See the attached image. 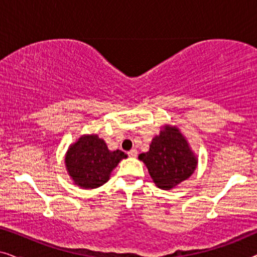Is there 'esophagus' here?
Wrapping results in <instances>:
<instances>
[{"instance_id":"34e87169","label":"esophagus","mask_w":257,"mask_h":257,"mask_svg":"<svg viewBox=\"0 0 257 257\" xmlns=\"http://www.w3.org/2000/svg\"><path fill=\"white\" fill-rule=\"evenodd\" d=\"M127 154H128V157H131V158H136L137 156H138V151H137L136 149H135V150H131Z\"/></svg>"}]
</instances>
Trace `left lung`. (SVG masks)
<instances>
[{"label":"left lung","mask_w":257,"mask_h":257,"mask_svg":"<svg viewBox=\"0 0 257 257\" xmlns=\"http://www.w3.org/2000/svg\"><path fill=\"white\" fill-rule=\"evenodd\" d=\"M158 188L173 189L187 180L198 166V157L175 125L165 124L151 142L150 150L139 154Z\"/></svg>","instance_id":"obj_1"}]
</instances>
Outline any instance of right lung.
<instances>
[{
  "mask_svg": "<svg viewBox=\"0 0 257 257\" xmlns=\"http://www.w3.org/2000/svg\"><path fill=\"white\" fill-rule=\"evenodd\" d=\"M127 158L120 150L107 149L98 135H83L70 144L64 163L73 184L84 189H93L108 181L112 171L122 159Z\"/></svg>",
  "mask_w": 257,
  "mask_h": 257,
  "instance_id": "right-lung-1",
  "label": "right lung"
}]
</instances>
